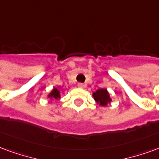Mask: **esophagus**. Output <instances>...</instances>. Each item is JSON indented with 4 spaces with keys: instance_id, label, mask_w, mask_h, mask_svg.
<instances>
[{
    "instance_id": "esophagus-1",
    "label": "esophagus",
    "mask_w": 159,
    "mask_h": 159,
    "mask_svg": "<svg viewBox=\"0 0 159 159\" xmlns=\"http://www.w3.org/2000/svg\"><path fill=\"white\" fill-rule=\"evenodd\" d=\"M77 87H78L79 89H83V88L85 87V85H84L83 83H78V84H77Z\"/></svg>"
}]
</instances>
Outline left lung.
I'll list each match as a JSON object with an SVG mask.
<instances>
[{"label":"left lung","instance_id":"8db88e82","mask_svg":"<svg viewBox=\"0 0 159 159\" xmlns=\"http://www.w3.org/2000/svg\"><path fill=\"white\" fill-rule=\"evenodd\" d=\"M94 100L100 106H106L108 103L111 102V98L109 97V92L105 89H98L97 91L93 93Z\"/></svg>","mask_w":159,"mask_h":159}]
</instances>
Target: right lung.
Returning a JSON list of instances; mask_svg holds the SVG:
<instances>
[{"mask_svg":"<svg viewBox=\"0 0 159 159\" xmlns=\"http://www.w3.org/2000/svg\"><path fill=\"white\" fill-rule=\"evenodd\" d=\"M60 97H61V92H60V90L58 89H56V88L53 89L52 91L50 92L49 95H48V98H50V99H53V100L54 99L57 100L58 98H60Z\"/></svg>","mask_w":159,"mask_h":159,"instance_id":"obj_1","label":"right lung"}]
</instances>
